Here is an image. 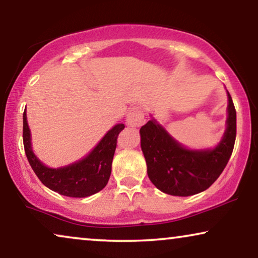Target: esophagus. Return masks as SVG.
<instances>
[{
    "instance_id": "34e87169",
    "label": "esophagus",
    "mask_w": 258,
    "mask_h": 258,
    "mask_svg": "<svg viewBox=\"0 0 258 258\" xmlns=\"http://www.w3.org/2000/svg\"><path fill=\"white\" fill-rule=\"evenodd\" d=\"M144 122V110L143 108L140 106L133 107L132 109L129 110L128 115H126V123L128 125L134 126V128H138L143 124Z\"/></svg>"
}]
</instances>
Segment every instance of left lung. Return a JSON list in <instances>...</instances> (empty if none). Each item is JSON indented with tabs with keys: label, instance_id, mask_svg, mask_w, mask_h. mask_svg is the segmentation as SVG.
I'll use <instances>...</instances> for the list:
<instances>
[{
	"label": "left lung",
	"instance_id": "8db88e82",
	"mask_svg": "<svg viewBox=\"0 0 258 258\" xmlns=\"http://www.w3.org/2000/svg\"><path fill=\"white\" fill-rule=\"evenodd\" d=\"M228 93V117L222 140L213 149L189 150L179 144L155 118L140 130L148 175L160 191L188 197L207 189L220 177L236 138V110Z\"/></svg>",
	"mask_w": 258,
	"mask_h": 258
}]
</instances>
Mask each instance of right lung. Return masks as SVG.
I'll return each instance as SVG.
<instances>
[{
	"label": "right lung",
	"instance_id": "right-lung-1",
	"mask_svg": "<svg viewBox=\"0 0 258 258\" xmlns=\"http://www.w3.org/2000/svg\"><path fill=\"white\" fill-rule=\"evenodd\" d=\"M123 129V123L113 126L99 142V144L79 162L58 169H51L44 165L33 154L27 111L24 110L23 144L25 155L33 172L46 187L61 196L86 198L101 191L109 180L117 136Z\"/></svg>",
	"mask_w": 258,
	"mask_h": 258
}]
</instances>
